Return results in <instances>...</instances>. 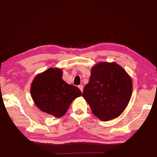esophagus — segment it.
Masks as SVG:
<instances>
[{
	"mask_svg": "<svg viewBox=\"0 0 157 157\" xmlns=\"http://www.w3.org/2000/svg\"><path fill=\"white\" fill-rule=\"evenodd\" d=\"M78 88H79V90H80L81 92H83V90H84V87H83V86L82 85H79V86H78Z\"/></svg>",
	"mask_w": 157,
	"mask_h": 157,
	"instance_id": "1",
	"label": "esophagus"
}]
</instances>
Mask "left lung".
<instances>
[{
	"mask_svg": "<svg viewBox=\"0 0 157 157\" xmlns=\"http://www.w3.org/2000/svg\"><path fill=\"white\" fill-rule=\"evenodd\" d=\"M132 93V79L125 70L116 63L102 62L92 68L82 96L96 117L109 121L124 111Z\"/></svg>",
	"mask_w": 157,
	"mask_h": 157,
	"instance_id": "8db88e82",
	"label": "left lung"
}]
</instances>
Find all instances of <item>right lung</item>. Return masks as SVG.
Listing matches in <instances>:
<instances>
[{"label": "right lung", "instance_id": "right-lung-1", "mask_svg": "<svg viewBox=\"0 0 157 157\" xmlns=\"http://www.w3.org/2000/svg\"><path fill=\"white\" fill-rule=\"evenodd\" d=\"M62 74L61 69L49 68L35 77L30 89L36 105L56 117L64 115L73 100L82 94L78 87L64 82Z\"/></svg>", "mask_w": 157, "mask_h": 157}]
</instances>
